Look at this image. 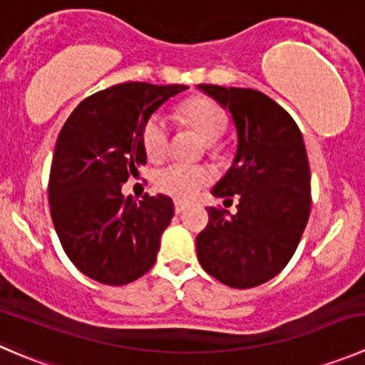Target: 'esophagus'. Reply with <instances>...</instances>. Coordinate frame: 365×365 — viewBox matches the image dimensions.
Returning <instances> with one entry per match:
<instances>
[{"instance_id": "1", "label": "esophagus", "mask_w": 365, "mask_h": 365, "mask_svg": "<svg viewBox=\"0 0 365 365\" xmlns=\"http://www.w3.org/2000/svg\"><path fill=\"white\" fill-rule=\"evenodd\" d=\"M185 208H187V203H183V201H175V212H176V214H182Z\"/></svg>"}]
</instances>
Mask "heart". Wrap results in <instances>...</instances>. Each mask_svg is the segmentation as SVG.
Masks as SVG:
<instances>
[{"mask_svg": "<svg viewBox=\"0 0 365 365\" xmlns=\"http://www.w3.org/2000/svg\"><path fill=\"white\" fill-rule=\"evenodd\" d=\"M180 115L189 126H192L208 144H214L225 137L230 119L222 107L208 98H192L180 107ZM143 144L146 155L158 160L165 155L169 144V126L162 115H153L144 126ZM212 175L208 169L200 165L168 164L157 169L153 175V183L162 194L176 197V200H190L196 196L205 185H208Z\"/></svg>", "mask_w": 365, "mask_h": 365, "instance_id": "heart-1", "label": "heart"}]
</instances>
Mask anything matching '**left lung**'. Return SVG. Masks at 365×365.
Returning a JSON list of instances; mask_svg holds the SVG:
<instances>
[{
  "mask_svg": "<svg viewBox=\"0 0 365 365\" xmlns=\"http://www.w3.org/2000/svg\"><path fill=\"white\" fill-rule=\"evenodd\" d=\"M228 108L237 130L232 168L215 183V197H239L235 214L208 208L196 237L201 267L233 289L274 278L294 255L310 215V168L294 119L253 88L197 85Z\"/></svg>",
  "mask_w": 365,
  "mask_h": 365,
  "instance_id": "obj_1",
  "label": "left lung"
}]
</instances>
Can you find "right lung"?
Segmentation results:
<instances>
[{"instance_id": "right-lung-1", "label": "right lung", "mask_w": 365, "mask_h": 365, "mask_svg": "<svg viewBox=\"0 0 365 365\" xmlns=\"http://www.w3.org/2000/svg\"><path fill=\"white\" fill-rule=\"evenodd\" d=\"M187 85H112L85 98L63 123L49 173V208L69 260L105 285H126L153 267L175 207L164 194L135 203L123 183L146 164L144 126Z\"/></svg>"}]
</instances>
